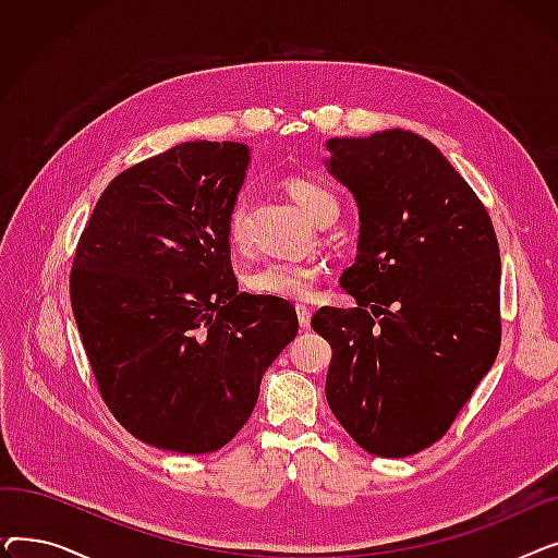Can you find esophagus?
Masks as SVG:
<instances>
[{"label":"esophagus","mask_w":558,"mask_h":558,"mask_svg":"<svg viewBox=\"0 0 558 558\" xmlns=\"http://www.w3.org/2000/svg\"><path fill=\"white\" fill-rule=\"evenodd\" d=\"M296 316H299V324H301V328L303 330H307L310 328V324H312V310L307 307V305H296Z\"/></svg>","instance_id":"esophagus-1"}]
</instances>
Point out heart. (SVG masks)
I'll list each match as a JSON object with an SVG mask.
<instances>
[{
    "label": "heart",
    "mask_w": 558,
    "mask_h": 558,
    "mask_svg": "<svg viewBox=\"0 0 558 558\" xmlns=\"http://www.w3.org/2000/svg\"><path fill=\"white\" fill-rule=\"evenodd\" d=\"M287 194L291 196L305 217L314 223L335 221L339 215V201L337 196L316 181L310 179H289L284 183ZM244 221H246V196L240 194L232 201L226 230L228 240L240 246L244 242ZM324 276L316 262H291V259H267L257 264L255 269L246 274V287L251 294L267 296L276 301H310L314 296V289Z\"/></svg>",
    "instance_id": "1"
}]
</instances>
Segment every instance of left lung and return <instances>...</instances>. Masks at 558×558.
Returning <instances> with one entry per match:
<instances>
[{"label": "left lung", "mask_w": 558, "mask_h": 558, "mask_svg": "<svg viewBox=\"0 0 558 558\" xmlns=\"http://www.w3.org/2000/svg\"><path fill=\"white\" fill-rule=\"evenodd\" d=\"M353 192L360 242L341 287L357 307H324L332 345L326 398L375 457L441 438L500 350V248L473 187L425 137L391 129L326 142Z\"/></svg>", "instance_id": "obj_1"}]
</instances>
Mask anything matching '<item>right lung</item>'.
<instances>
[{
  "mask_svg": "<svg viewBox=\"0 0 558 558\" xmlns=\"http://www.w3.org/2000/svg\"><path fill=\"white\" fill-rule=\"evenodd\" d=\"M251 162L240 142H183L122 171L78 240L70 299L110 414L181 454L223 448L262 375L296 337L287 301L242 291L228 213Z\"/></svg>",
  "mask_w": 558,
  "mask_h": 558,
  "instance_id": "obj_1",
  "label": "right lung"
}]
</instances>
